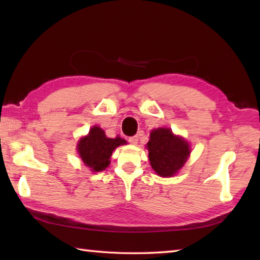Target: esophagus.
Segmentation results:
<instances>
[{
    "label": "esophagus",
    "instance_id": "1",
    "mask_svg": "<svg viewBox=\"0 0 260 260\" xmlns=\"http://www.w3.org/2000/svg\"><path fill=\"white\" fill-rule=\"evenodd\" d=\"M128 142L131 143V144L133 145H136L137 143H139V136H132L128 139Z\"/></svg>",
    "mask_w": 260,
    "mask_h": 260
}]
</instances>
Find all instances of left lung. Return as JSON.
Wrapping results in <instances>:
<instances>
[{
    "label": "left lung",
    "instance_id": "obj_1",
    "mask_svg": "<svg viewBox=\"0 0 260 260\" xmlns=\"http://www.w3.org/2000/svg\"><path fill=\"white\" fill-rule=\"evenodd\" d=\"M146 147L151 167L162 178L178 173L191 153L189 143L165 127L151 132Z\"/></svg>",
    "mask_w": 260,
    "mask_h": 260
}]
</instances>
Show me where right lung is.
Segmentation results:
<instances>
[{
  "label": "right lung",
  "instance_id": "add662e5",
  "mask_svg": "<svg viewBox=\"0 0 260 260\" xmlns=\"http://www.w3.org/2000/svg\"><path fill=\"white\" fill-rule=\"evenodd\" d=\"M124 144L125 140L120 137L108 139L101 127L93 126L87 136L79 140L77 151L86 167L92 172H101L109 165V158L115 148Z\"/></svg>",
  "mask_w": 260,
  "mask_h": 260
}]
</instances>
